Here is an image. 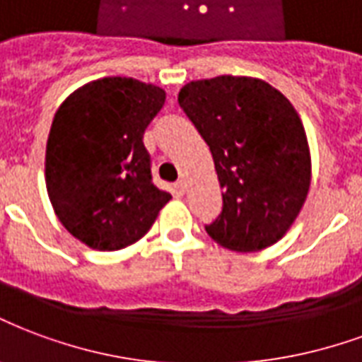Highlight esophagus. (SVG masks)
Segmentation results:
<instances>
[{
	"label": "esophagus",
	"instance_id": "esophagus-1",
	"mask_svg": "<svg viewBox=\"0 0 362 362\" xmlns=\"http://www.w3.org/2000/svg\"><path fill=\"white\" fill-rule=\"evenodd\" d=\"M174 188H176V192H178V194H184V192H186V182L178 180L176 184H174Z\"/></svg>",
	"mask_w": 362,
	"mask_h": 362
}]
</instances>
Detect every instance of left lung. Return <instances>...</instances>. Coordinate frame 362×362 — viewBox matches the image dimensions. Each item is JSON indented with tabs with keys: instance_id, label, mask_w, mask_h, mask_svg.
Masks as SVG:
<instances>
[{
	"instance_id": "8db88e82",
	"label": "left lung",
	"mask_w": 362,
	"mask_h": 362,
	"mask_svg": "<svg viewBox=\"0 0 362 362\" xmlns=\"http://www.w3.org/2000/svg\"><path fill=\"white\" fill-rule=\"evenodd\" d=\"M178 103L207 141L222 188V211L207 234L234 251L276 243L310 186L309 146L293 105L247 76L189 82Z\"/></svg>"
}]
</instances>
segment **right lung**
Instances as JSON below:
<instances>
[{"label":"right lung","mask_w":362,"mask_h":362,"mask_svg":"<svg viewBox=\"0 0 362 362\" xmlns=\"http://www.w3.org/2000/svg\"><path fill=\"white\" fill-rule=\"evenodd\" d=\"M165 92L140 80H95L59 107L45 147V184L61 224L99 251L132 245L170 199L153 184L144 132Z\"/></svg>","instance_id":"add662e5"}]
</instances>
